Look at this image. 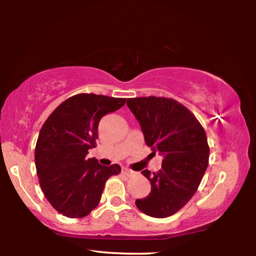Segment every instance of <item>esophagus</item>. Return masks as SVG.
<instances>
[{
    "mask_svg": "<svg viewBox=\"0 0 256 256\" xmlns=\"http://www.w3.org/2000/svg\"><path fill=\"white\" fill-rule=\"evenodd\" d=\"M122 174H123V175H125V176L130 177V176H132V175H133V172H132V170H128V168L123 167V168H122Z\"/></svg>",
    "mask_w": 256,
    "mask_h": 256,
    "instance_id": "esophagus-1",
    "label": "esophagus"
}]
</instances>
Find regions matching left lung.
I'll return each mask as SVG.
<instances>
[{"mask_svg":"<svg viewBox=\"0 0 256 256\" xmlns=\"http://www.w3.org/2000/svg\"><path fill=\"white\" fill-rule=\"evenodd\" d=\"M128 106L141 125L146 146L162 156V170L141 172L150 182L151 192L136 204L146 216L167 218L192 198L203 178L210 152L206 131L175 99L128 98Z\"/></svg>","mask_w":256,"mask_h":256,"instance_id":"1","label":"left lung"}]
</instances>
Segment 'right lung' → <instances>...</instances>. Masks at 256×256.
I'll return each mask as SVG.
<instances>
[{
	"instance_id": "obj_1",
	"label": "right lung",
	"mask_w": 256,
	"mask_h": 256,
	"mask_svg": "<svg viewBox=\"0 0 256 256\" xmlns=\"http://www.w3.org/2000/svg\"><path fill=\"white\" fill-rule=\"evenodd\" d=\"M126 98L78 94L55 108L40 128L34 164L45 198L68 218H84L99 202L107 180L118 164L102 166L86 159L96 146L99 120L124 106Z\"/></svg>"
}]
</instances>
